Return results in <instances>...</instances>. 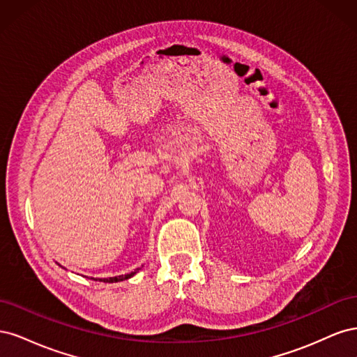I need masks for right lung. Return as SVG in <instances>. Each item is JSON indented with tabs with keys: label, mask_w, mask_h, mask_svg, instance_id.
Segmentation results:
<instances>
[{
	"label": "right lung",
	"mask_w": 357,
	"mask_h": 357,
	"mask_svg": "<svg viewBox=\"0 0 357 357\" xmlns=\"http://www.w3.org/2000/svg\"><path fill=\"white\" fill-rule=\"evenodd\" d=\"M138 269H139V268H138ZM138 269H135V271L129 273V274H125V275H117V277H110V278H95V282H104V283H117V282H123V280L131 278L134 274H137Z\"/></svg>",
	"instance_id": "1"
}]
</instances>
